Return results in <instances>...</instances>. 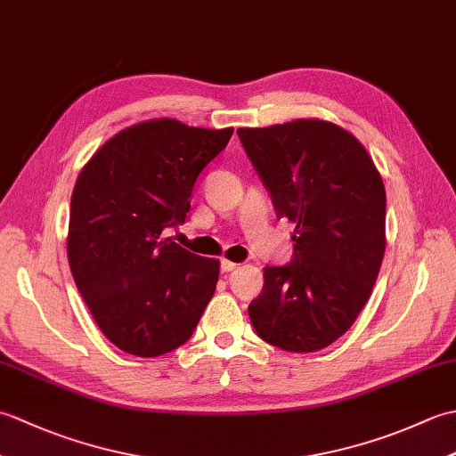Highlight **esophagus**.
<instances>
[{"label":"esophagus","instance_id":"obj_1","mask_svg":"<svg viewBox=\"0 0 456 456\" xmlns=\"http://www.w3.org/2000/svg\"><path fill=\"white\" fill-rule=\"evenodd\" d=\"M235 268H239V265L233 263V260H227V258L221 260V273H231V270Z\"/></svg>","mask_w":456,"mask_h":456}]
</instances>
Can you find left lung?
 <instances>
[{
  "instance_id": "8db88e82",
  "label": "left lung",
  "mask_w": 456,
  "mask_h": 456,
  "mask_svg": "<svg viewBox=\"0 0 456 456\" xmlns=\"http://www.w3.org/2000/svg\"><path fill=\"white\" fill-rule=\"evenodd\" d=\"M237 134L278 219L296 223L292 263L265 268L250 322L270 345L315 353L348 331L372 294L386 250L382 176L335 123L296 119Z\"/></svg>"
}]
</instances>
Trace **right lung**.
Here are the masks:
<instances>
[{
    "mask_svg": "<svg viewBox=\"0 0 456 456\" xmlns=\"http://www.w3.org/2000/svg\"><path fill=\"white\" fill-rule=\"evenodd\" d=\"M233 129L151 119L119 131L72 191L68 263L102 333L134 356H160L191 337L216 292L219 260L164 231L186 221L200 172Z\"/></svg>",
    "mask_w": 456,
    "mask_h": 456,
    "instance_id": "right-lung-1",
    "label": "right lung"
}]
</instances>
